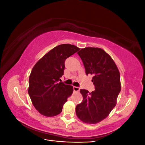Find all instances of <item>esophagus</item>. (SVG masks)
I'll return each mask as SVG.
<instances>
[{
	"label": "esophagus",
	"mask_w": 145,
	"mask_h": 145,
	"mask_svg": "<svg viewBox=\"0 0 145 145\" xmlns=\"http://www.w3.org/2000/svg\"><path fill=\"white\" fill-rule=\"evenodd\" d=\"M73 89H74V91L78 92V91H79V90H80V88L77 87V86H74L73 87Z\"/></svg>",
	"instance_id": "1"
}]
</instances>
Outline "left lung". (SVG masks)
<instances>
[{"mask_svg": "<svg viewBox=\"0 0 145 145\" xmlns=\"http://www.w3.org/2000/svg\"><path fill=\"white\" fill-rule=\"evenodd\" d=\"M85 68L86 74L93 75L95 90H80L83 101L77 105V117L88 124L98 123L106 118L116 106L121 90L120 75L111 57L99 48L87 47L77 52Z\"/></svg>", "mask_w": 145, "mask_h": 145, "instance_id": "8db88e82", "label": "left lung"}]
</instances>
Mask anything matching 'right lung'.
I'll return each mask as SVG.
<instances>
[{
	"mask_svg": "<svg viewBox=\"0 0 145 145\" xmlns=\"http://www.w3.org/2000/svg\"><path fill=\"white\" fill-rule=\"evenodd\" d=\"M80 50L70 44L56 46L35 64L29 77L28 94L34 106L42 115L53 117L62 112L73 93V87L60 81L65 60Z\"/></svg>",
	"mask_w": 145,
	"mask_h": 145,
	"instance_id": "obj_1",
	"label": "right lung"
}]
</instances>
